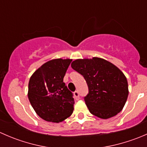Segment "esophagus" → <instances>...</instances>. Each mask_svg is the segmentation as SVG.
Here are the masks:
<instances>
[{
	"label": "esophagus",
	"instance_id": "1",
	"mask_svg": "<svg viewBox=\"0 0 147 147\" xmlns=\"http://www.w3.org/2000/svg\"><path fill=\"white\" fill-rule=\"evenodd\" d=\"M74 95H75V98L76 99V100H79L80 94H79V92H78V91H75V92H74Z\"/></svg>",
	"mask_w": 147,
	"mask_h": 147
}]
</instances>
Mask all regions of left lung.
Wrapping results in <instances>:
<instances>
[{"label": "left lung", "mask_w": 147, "mask_h": 147, "mask_svg": "<svg viewBox=\"0 0 147 147\" xmlns=\"http://www.w3.org/2000/svg\"><path fill=\"white\" fill-rule=\"evenodd\" d=\"M71 67L84 77L88 86L84 102L90 113L106 119L122 110L128 97V83L117 67L95 57L78 59Z\"/></svg>", "instance_id": "obj_1"}]
</instances>
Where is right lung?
Here are the masks:
<instances>
[{"mask_svg":"<svg viewBox=\"0 0 147 147\" xmlns=\"http://www.w3.org/2000/svg\"><path fill=\"white\" fill-rule=\"evenodd\" d=\"M72 60L61 58L50 60L30 78L28 99L37 115L45 121L60 122L73 112V94L63 82Z\"/></svg>","mask_w":147,"mask_h":147,"instance_id":"add662e5","label":"right lung"}]
</instances>
